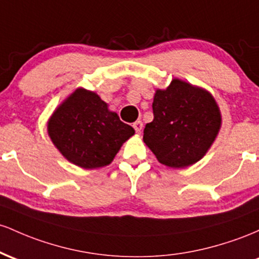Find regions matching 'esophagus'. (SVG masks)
Segmentation results:
<instances>
[{
    "label": "esophagus",
    "instance_id": "obj_1",
    "mask_svg": "<svg viewBox=\"0 0 259 259\" xmlns=\"http://www.w3.org/2000/svg\"><path fill=\"white\" fill-rule=\"evenodd\" d=\"M133 128L136 130V132H137V133H141L142 128H143V122H142V121H136L135 123H133Z\"/></svg>",
    "mask_w": 259,
    "mask_h": 259
}]
</instances>
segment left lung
Masks as SVG:
<instances>
[{
	"label": "left lung",
	"instance_id": "left-lung-1",
	"mask_svg": "<svg viewBox=\"0 0 259 259\" xmlns=\"http://www.w3.org/2000/svg\"><path fill=\"white\" fill-rule=\"evenodd\" d=\"M153 114L154 120L145 124L143 141L159 162L174 168L200 160L222 126L213 95L176 78L166 89L155 92Z\"/></svg>",
	"mask_w": 259,
	"mask_h": 259
}]
</instances>
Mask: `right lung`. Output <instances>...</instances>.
I'll list each match as a JSON object with an SVG mask.
<instances>
[{
  "instance_id": "right-lung-1",
  "label": "right lung",
  "mask_w": 259,
  "mask_h": 259,
  "mask_svg": "<svg viewBox=\"0 0 259 259\" xmlns=\"http://www.w3.org/2000/svg\"><path fill=\"white\" fill-rule=\"evenodd\" d=\"M48 133L67 160L83 168H98L114 160L135 130L110 111L98 94L78 88L55 110Z\"/></svg>"
}]
</instances>
